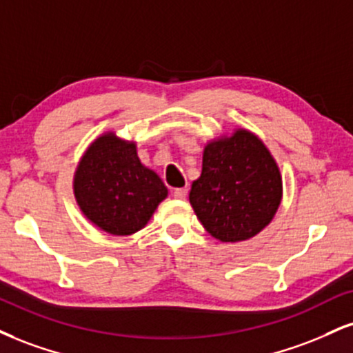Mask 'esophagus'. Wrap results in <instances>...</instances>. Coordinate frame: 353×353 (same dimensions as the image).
Listing matches in <instances>:
<instances>
[{"label":"esophagus","instance_id":"34e87169","mask_svg":"<svg viewBox=\"0 0 353 353\" xmlns=\"http://www.w3.org/2000/svg\"><path fill=\"white\" fill-rule=\"evenodd\" d=\"M172 195L176 199H185V195H188V189H185V188L172 189Z\"/></svg>","mask_w":353,"mask_h":353}]
</instances>
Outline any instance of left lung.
Returning <instances> with one entry per match:
<instances>
[{
  "label": "left lung",
  "mask_w": 353,
  "mask_h": 353,
  "mask_svg": "<svg viewBox=\"0 0 353 353\" xmlns=\"http://www.w3.org/2000/svg\"><path fill=\"white\" fill-rule=\"evenodd\" d=\"M281 176L256 136L245 130L203 150L202 174L189 201L203 228L220 241L248 240L273 219L281 202Z\"/></svg>",
  "instance_id": "left-lung-1"
}]
</instances>
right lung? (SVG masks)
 Listing matches in <instances>:
<instances>
[{"mask_svg":"<svg viewBox=\"0 0 353 353\" xmlns=\"http://www.w3.org/2000/svg\"><path fill=\"white\" fill-rule=\"evenodd\" d=\"M74 192L88 220L125 236L148 223L168 189L158 174L141 164L134 143L103 134L80 161Z\"/></svg>","mask_w":353,"mask_h":353,"instance_id":"1","label":"right lung"}]
</instances>
